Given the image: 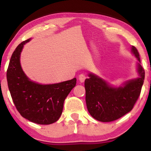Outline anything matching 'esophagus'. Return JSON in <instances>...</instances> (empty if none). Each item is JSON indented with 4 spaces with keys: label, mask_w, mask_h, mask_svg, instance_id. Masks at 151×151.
Wrapping results in <instances>:
<instances>
[{
    "label": "esophagus",
    "mask_w": 151,
    "mask_h": 151,
    "mask_svg": "<svg viewBox=\"0 0 151 151\" xmlns=\"http://www.w3.org/2000/svg\"><path fill=\"white\" fill-rule=\"evenodd\" d=\"M86 76L84 75V74H80V75L78 76V79H79L80 82H84V80L86 79Z\"/></svg>",
    "instance_id": "obj_1"
}]
</instances>
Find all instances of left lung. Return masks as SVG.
<instances>
[{"mask_svg": "<svg viewBox=\"0 0 151 151\" xmlns=\"http://www.w3.org/2000/svg\"><path fill=\"white\" fill-rule=\"evenodd\" d=\"M131 52L137 60V78L127 80L117 86L96 74L89 73V78L84 81L86 107L90 115L97 120L109 122L120 118L133 109L139 98L145 72L141 65L137 49L132 46Z\"/></svg>", "mask_w": 151, "mask_h": 151, "instance_id": "left-lung-1", "label": "left lung"}]
</instances>
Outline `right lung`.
Instances as JSON below:
<instances>
[{
  "mask_svg": "<svg viewBox=\"0 0 151 151\" xmlns=\"http://www.w3.org/2000/svg\"><path fill=\"white\" fill-rule=\"evenodd\" d=\"M28 40L12 53L7 71L9 90L18 112L24 118L38 124H51L60 118L64 101L76 84V78L55 84L32 81L22 70L20 54Z\"/></svg>",
  "mask_w": 151,
  "mask_h": 151,
  "instance_id": "1",
  "label": "right lung"
}]
</instances>
